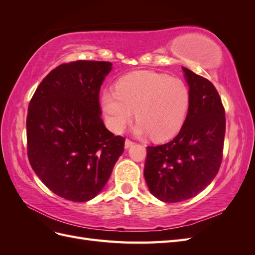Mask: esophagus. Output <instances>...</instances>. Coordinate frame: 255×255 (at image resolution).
I'll return each mask as SVG.
<instances>
[{
  "label": "esophagus",
  "mask_w": 255,
  "mask_h": 255,
  "mask_svg": "<svg viewBox=\"0 0 255 255\" xmlns=\"http://www.w3.org/2000/svg\"><path fill=\"white\" fill-rule=\"evenodd\" d=\"M133 144H134V141L129 140V139H127L126 142H125V148H126V149H128V148H130V146H132Z\"/></svg>",
  "instance_id": "1"
}]
</instances>
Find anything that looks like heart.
<instances>
[{
    "mask_svg": "<svg viewBox=\"0 0 255 255\" xmlns=\"http://www.w3.org/2000/svg\"><path fill=\"white\" fill-rule=\"evenodd\" d=\"M189 103V90L182 80L153 71L122 76L116 90L105 89L101 96L106 125L114 133L123 132L136 113L134 133L151 134L154 140L159 141L180 132Z\"/></svg>",
    "mask_w": 255,
    "mask_h": 255,
    "instance_id": "heart-1",
    "label": "heart"
}]
</instances>
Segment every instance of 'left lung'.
<instances>
[{"label":"left lung","mask_w":255,"mask_h":255,"mask_svg":"<svg viewBox=\"0 0 255 255\" xmlns=\"http://www.w3.org/2000/svg\"><path fill=\"white\" fill-rule=\"evenodd\" d=\"M189 87L186 120L173 139L148 146L144 179L151 194L167 203L194 198L221 165L226 114L218 91L203 76L182 67Z\"/></svg>","instance_id":"left-lung-1"}]
</instances>
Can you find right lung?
I'll use <instances>...</instances> for the list:
<instances>
[{
	"mask_svg": "<svg viewBox=\"0 0 255 255\" xmlns=\"http://www.w3.org/2000/svg\"><path fill=\"white\" fill-rule=\"evenodd\" d=\"M109 61L63 64L42 80L28 105L27 156L41 182L74 202L94 199L125 150V138L104 126L100 88Z\"/></svg>",
	"mask_w": 255,
	"mask_h": 255,
	"instance_id": "obj_1",
	"label": "right lung"
}]
</instances>
